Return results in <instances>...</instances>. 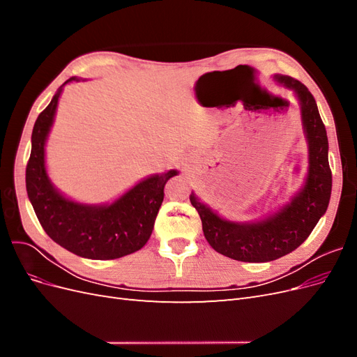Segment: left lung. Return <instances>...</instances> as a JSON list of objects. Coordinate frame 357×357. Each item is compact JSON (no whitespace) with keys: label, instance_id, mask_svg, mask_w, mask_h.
Returning a JSON list of instances; mask_svg holds the SVG:
<instances>
[{"label":"left lung","instance_id":"left-lung-1","mask_svg":"<svg viewBox=\"0 0 357 357\" xmlns=\"http://www.w3.org/2000/svg\"><path fill=\"white\" fill-rule=\"evenodd\" d=\"M274 77L294 91L301 105L302 126L308 143V172L304 188L282 210L252 223L225 220L201 202L195 193L189 198L199 214L208 244L218 253L241 262H269L294 252L308 238L326 213L331 199L328 135L314 96L305 84L290 75L275 74Z\"/></svg>","mask_w":357,"mask_h":357}]
</instances>
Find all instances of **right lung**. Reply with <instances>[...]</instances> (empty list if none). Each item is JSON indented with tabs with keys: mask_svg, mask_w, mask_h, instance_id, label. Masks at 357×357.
Instances as JSON below:
<instances>
[{
	"mask_svg": "<svg viewBox=\"0 0 357 357\" xmlns=\"http://www.w3.org/2000/svg\"><path fill=\"white\" fill-rule=\"evenodd\" d=\"M73 80L79 79L71 77L66 83ZM61 92L62 88L38 114L32 129L26 192L37 219L53 241L77 256L110 261L131 255L152 235L165 183L177 176V171L150 176L109 205H86L62 197L49 180L45 165V144Z\"/></svg>",
	"mask_w": 357,
	"mask_h": 357,
	"instance_id": "right-lung-1",
	"label": "right lung"
}]
</instances>
